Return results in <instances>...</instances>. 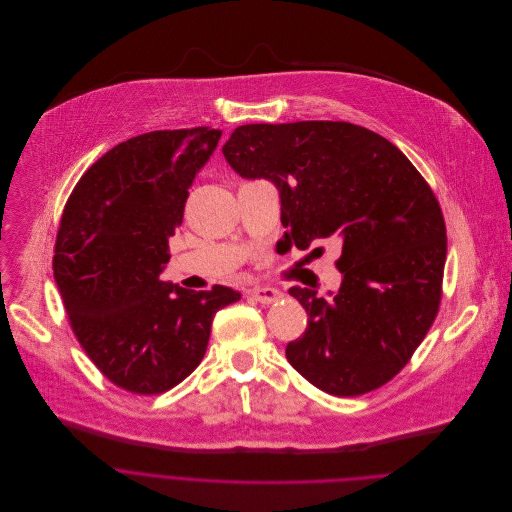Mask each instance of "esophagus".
<instances>
[{
  "mask_svg": "<svg viewBox=\"0 0 512 512\" xmlns=\"http://www.w3.org/2000/svg\"><path fill=\"white\" fill-rule=\"evenodd\" d=\"M250 296L262 304H272L276 300L282 298V292L278 288H270V286H260V288H254L250 290Z\"/></svg>",
  "mask_w": 512,
  "mask_h": 512,
  "instance_id": "1",
  "label": "esophagus"
}]
</instances>
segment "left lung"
Instances as JSON below:
<instances>
[{
  "mask_svg": "<svg viewBox=\"0 0 512 512\" xmlns=\"http://www.w3.org/2000/svg\"><path fill=\"white\" fill-rule=\"evenodd\" d=\"M222 151L240 177L274 183L290 244L335 238L343 248L337 292L288 290L309 315L288 363L339 397L387 383L442 296L446 226L426 179L385 137L343 121L242 125Z\"/></svg>",
  "mask_w": 512,
  "mask_h": 512,
  "instance_id": "left-lung-1",
  "label": "left lung"
}]
</instances>
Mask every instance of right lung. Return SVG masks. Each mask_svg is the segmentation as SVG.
<instances>
[{
  "mask_svg": "<svg viewBox=\"0 0 512 512\" xmlns=\"http://www.w3.org/2000/svg\"><path fill=\"white\" fill-rule=\"evenodd\" d=\"M220 137L210 127L133 137L102 155L66 201L56 286L86 355L131 393L181 383L206 355L216 313L242 296L161 280L189 187Z\"/></svg>",
  "mask_w": 512,
  "mask_h": 512,
  "instance_id": "right-lung-1",
  "label": "right lung"
}]
</instances>
